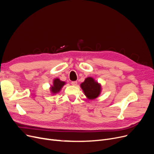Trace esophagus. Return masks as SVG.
Listing matches in <instances>:
<instances>
[{"instance_id":"esophagus-1","label":"esophagus","mask_w":154,"mask_h":154,"mask_svg":"<svg viewBox=\"0 0 154 154\" xmlns=\"http://www.w3.org/2000/svg\"><path fill=\"white\" fill-rule=\"evenodd\" d=\"M71 84H72V85L75 86V85H77V82H76V81H72V82H71Z\"/></svg>"}]
</instances>
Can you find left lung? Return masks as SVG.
Listing matches in <instances>:
<instances>
[{"instance_id":"left-lung-1","label":"left lung","mask_w":154,"mask_h":154,"mask_svg":"<svg viewBox=\"0 0 154 154\" xmlns=\"http://www.w3.org/2000/svg\"><path fill=\"white\" fill-rule=\"evenodd\" d=\"M80 87L85 95L90 100L97 98L102 90L100 84L91 77L86 78L85 81L80 84Z\"/></svg>"}]
</instances>
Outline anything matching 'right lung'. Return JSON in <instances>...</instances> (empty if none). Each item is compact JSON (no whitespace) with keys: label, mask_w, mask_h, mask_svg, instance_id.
Listing matches in <instances>:
<instances>
[{"label":"right lung","mask_w":154,"mask_h":154,"mask_svg":"<svg viewBox=\"0 0 154 154\" xmlns=\"http://www.w3.org/2000/svg\"><path fill=\"white\" fill-rule=\"evenodd\" d=\"M65 84H66V82L61 81L59 79H55L53 81V85H52L51 87V91L52 93V94H55L60 92L62 87Z\"/></svg>","instance_id":"right-lung-1"}]
</instances>
